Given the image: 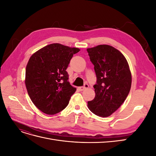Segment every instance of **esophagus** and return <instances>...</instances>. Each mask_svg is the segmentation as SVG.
<instances>
[{
    "instance_id": "1",
    "label": "esophagus",
    "mask_w": 156,
    "mask_h": 156,
    "mask_svg": "<svg viewBox=\"0 0 156 156\" xmlns=\"http://www.w3.org/2000/svg\"><path fill=\"white\" fill-rule=\"evenodd\" d=\"M88 87H89V86H88V84H84V85L83 87H79V90H81V91H83V90H84L85 89L88 88Z\"/></svg>"
}]
</instances>
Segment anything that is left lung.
Instances as JSON below:
<instances>
[{
  "label": "left lung",
  "instance_id": "obj_1",
  "mask_svg": "<svg viewBox=\"0 0 156 156\" xmlns=\"http://www.w3.org/2000/svg\"><path fill=\"white\" fill-rule=\"evenodd\" d=\"M87 50L97 77L94 85L96 96L88 102V107L97 116H109L130 91L132 79L128 62L120 51L111 45H99Z\"/></svg>",
  "mask_w": 156,
  "mask_h": 156
}]
</instances>
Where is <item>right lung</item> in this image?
I'll use <instances>...</instances> for the list:
<instances>
[{"label":"right lung","instance_id":"obj_1","mask_svg":"<svg viewBox=\"0 0 156 156\" xmlns=\"http://www.w3.org/2000/svg\"><path fill=\"white\" fill-rule=\"evenodd\" d=\"M80 51L60 44H51L37 51L26 67L25 83L34 105L48 115L62 111L76 91L68 80L67 69L73 55Z\"/></svg>","mask_w":156,"mask_h":156}]
</instances>
